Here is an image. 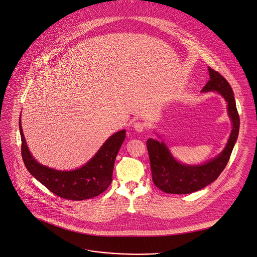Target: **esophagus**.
Here are the masks:
<instances>
[{
	"label": "esophagus",
	"instance_id": "1",
	"mask_svg": "<svg viewBox=\"0 0 257 257\" xmlns=\"http://www.w3.org/2000/svg\"><path fill=\"white\" fill-rule=\"evenodd\" d=\"M133 128L135 131L141 133L144 129H145V124L143 122H140V121H136L133 123Z\"/></svg>",
	"mask_w": 257,
	"mask_h": 257
}]
</instances>
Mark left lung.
<instances>
[{"instance_id":"left-lung-1","label":"left lung","mask_w":257,"mask_h":257,"mask_svg":"<svg viewBox=\"0 0 257 257\" xmlns=\"http://www.w3.org/2000/svg\"><path fill=\"white\" fill-rule=\"evenodd\" d=\"M208 70L210 80L206 83L202 92H217L226 101L228 115L232 122V130L228 142L223 151L216 157L202 164L191 165L178 161L163 141L149 138L146 146L150 159L152 181L164 193L177 195L191 194L212 184L226 167L236 143L240 119L232 88L218 71L211 67Z\"/></svg>"}]
</instances>
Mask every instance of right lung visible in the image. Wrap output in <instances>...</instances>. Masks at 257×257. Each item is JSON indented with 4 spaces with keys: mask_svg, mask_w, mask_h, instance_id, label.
I'll list each match as a JSON object with an SVG mask.
<instances>
[{
    "mask_svg": "<svg viewBox=\"0 0 257 257\" xmlns=\"http://www.w3.org/2000/svg\"><path fill=\"white\" fill-rule=\"evenodd\" d=\"M19 129L22 141L21 153L26 168L38 182L56 196L71 201L92 199L105 192L111 185L115 159L126 137L125 130L110 136L97 153L79 168L56 170L40 164L32 156L23 134L21 119Z\"/></svg>",
    "mask_w": 257,
    "mask_h": 257,
    "instance_id": "add662e5",
    "label": "right lung"
}]
</instances>
